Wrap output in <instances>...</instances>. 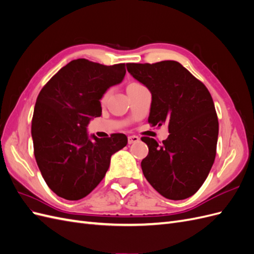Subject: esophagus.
Returning a JSON list of instances; mask_svg holds the SVG:
<instances>
[{
  "label": "esophagus",
  "instance_id": "esophagus-1",
  "mask_svg": "<svg viewBox=\"0 0 254 254\" xmlns=\"http://www.w3.org/2000/svg\"><path fill=\"white\" fill-rule=\"evenodd\" d=\"M140 141V137L136 135H129L128 136V144H133V143H137Z\"/></svg>",
  "mask_w": 254,
  "mask_h": 254
}]
</instances>
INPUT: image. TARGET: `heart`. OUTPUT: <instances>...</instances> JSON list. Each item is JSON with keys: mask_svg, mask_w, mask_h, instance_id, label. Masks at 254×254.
Wrapping results in <instances>:
<instances>
[{"mask_svg": "<svg viewBox=\"0 0 254 254\" xmlns=\"http://www.w3.org/2000/svg\"><path fill=\"white\" fill-rule=\"evenodd\" d=\"M135 86H142V84L139 83V82H130L128 86H127V89L131 88V87H135ZM109 94H110V90L104 92V94L101 97V103L102 104H105L107 102V99H108V97H109Z\"/></svg>", "mask_w": 254, "mask_h": 254, "instance_id": "heart-1", "label": "heart"}]
</instances>
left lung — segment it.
Here are the masks:
<instances>
[{
  "label": "left lung",
  "instance_id": "left-lung-1",
  "mask_svg": "<svg viewBox=\"0 0 254 254\" xmlns=\"http://www.w3.org/2000/svg\"><path fill=\"white\" fill-rule=\"evenodd\" d=\"M127 70L151 92L149 124H166L170 132L162 143L143 136L149 149L141 162L145 178L167 199L190 197L205 181L216 156L218 119L210 92L174 60L127 64Z\"/></svg>",
  "mask_w": 254,
  "mask_h": 254
}]
</instances>
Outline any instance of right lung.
I'll use <instances>...</instances> for the list:
<instances>
[{
	"mask_svg": "<svg viewBox=\"0 0 254 254\" xmlns=\"http://www.w3.org/2000/svg\"><path fill=\"white\" fill-rule=\"evenodd\" d=\"M124 64L104 65L73 60L45 83L37 97L32 120L34 155L49 188L66 200H79L101 182L110 159L127 144V136L90 140L87 126L102 115L104 92L120 83Z\"/></svg>",
	"mask_w": 254,
	"mask_h": 254,
	"instance_id": "1",
	"label": "right lung"
}]
</instances>
